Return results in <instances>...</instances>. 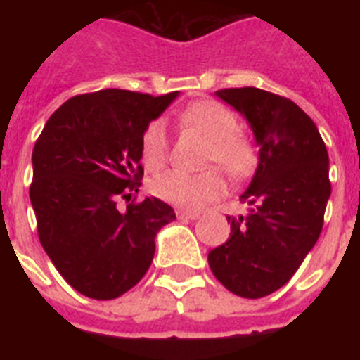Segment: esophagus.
<instances>
[{
	"label": "esophagus",
	"mask_w": 360,
	"mask_h": 360,
	"mask_svg": "<svg viewBox=\"0 0 360 360\" xmlns=\"http://www.w3.org/2000/svg\"><path fill=\"white\" fill-rule=\"evenodd\" d=\"M176 216L180 219H196L200 214H198V212H195V211H184V209H178Z\"/></svg>",
	"instance_id": "34e87169"
}]
</instances>
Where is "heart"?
<instances>
[{
  "label": "heart",
  "mask_w": 360,
  "mask_h": 360,
  "mask_svg": "<svg viewBox=\"0 0 360 360\" xmlns=\"http://www.w3.org/2000/svg\"><path fill=\"white\" fill-rule=\"evenodd\" d=\"M180 120L209 141V164H218L232 178H243L250 173L256 162L254 148L238 133L240 120L231 108L214 101H198L180 113ZM167 151L169 141L165 122L162 119L151 120L141 139L142 162L148 169H160L167 160ZM151 189L155 196L171 205L180 209H200L224 196L225 180L218 169L202 173L173 169L155 178Z\"/></svg>",
  "instance_id": "b5f03b06"
}]
</instances>
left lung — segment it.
<instances>
[{"instance_id": "8db88e82", "label": "left lung", "mask_w": 360, "mask_h": 360, "mask_svg": "<svg viewBox=\"0 0 360 360\" xmlns=\"http://www.w3.org/2000/svg\"><path fill=\"white\" fill-rule=\"evenodd\" d=\"M214 95L250 124L259 162L240 196L249 212L227 216L231 236L209 252V266L232 294L265 297L295 274L319 238L332 193L328 151L314 120L290 98L252 86Z\"/></svg>"}]
</instances>
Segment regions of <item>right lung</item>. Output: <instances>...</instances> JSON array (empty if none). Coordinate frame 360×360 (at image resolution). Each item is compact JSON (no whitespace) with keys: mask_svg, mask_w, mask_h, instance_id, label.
I'll return each mask as SVG.
<instances>
[{"mask_svg":"<svg viewBox=\"0 0 360 360\" xmlns=\"http://www.w3.org/2000/svg\"><path fill=\"white\" fill-rule=\"evenodd\" d=\"M178 97L128 90L75 95L34 146L30 202L37 234L59 274L82 295L115 299L144 278L157 232L176 219L158 198L128 203L142 186L146 126Z\"/></svg>","mask_w":360,"mask_h":360,"instance_id":"obj_1","label":"right lung"}]
</instances>
